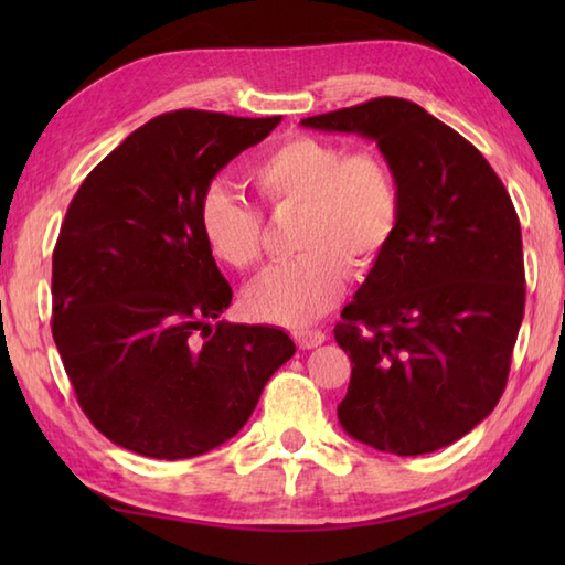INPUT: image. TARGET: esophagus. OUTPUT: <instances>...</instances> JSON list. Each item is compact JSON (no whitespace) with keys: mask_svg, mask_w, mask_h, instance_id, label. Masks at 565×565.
Returning a JSON list of instances; mask_svg holds the SVG:
<instances>
[{"mask_svg":"<svg viewBox=\"0 0 565 565\" xmlns=\"http://www.w3.org/2000/svg\"><path fill=\"white\" fill-rule=\"evenodd\" d=\"M294 340L298 347H301V350H313V347L328 340V334L322 330H298V332H294Z\"/></svg>","mask_w":565,"mask_h":565,"instance_id":"obj_1","label":"esophagus"}]
</instances>
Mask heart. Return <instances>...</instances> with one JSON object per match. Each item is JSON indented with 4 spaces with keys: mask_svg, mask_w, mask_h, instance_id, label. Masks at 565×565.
Here are the masks:
<instances>
[{
    "mask_svg": "<svg viewBox=\"0 0 565 565\" xmlns=\"http://www.w3.org/2000/svg\"><path fill=\"white\" fill-rule=\"evenodd\" d=\"M271 213L296 211V259L249 286L245 308L279 326H306L342 296L347 269L366 276L386 255L403 215L401 182L386 154L352 150L328 138L291 134L247 172ZM199 231L211 255L231 269H255L264 255L262 215L223 184L201 194Z\"/></svg>",
    "mask_w": 565,
    "mask_h": 565,
    "instance_id": "obj_1",
    "label": "heart"
}]
</instances>
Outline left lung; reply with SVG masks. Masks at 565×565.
<instances>
[{
    "instance_id": "obj_1",
    "label": "left lung",
    "mask_w": 565,
    "mask_h": 565,
    "mask_svg": "<svg viewBox=\"0 0 565 565\" xmlns=\"http://www.w3.org/2000/svg\"><path fill=\"white\" fill-rule=\"evenodd\" d=\"M301 124L376 140L403 194L398 233L334 326L354 364L340 425L398 456L449 447L493 413L522 326V231L508 189L415 102L379 97Z\"/></svg>"
}]
</instances>
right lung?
I'll use <instances>...</instances> for the list:
<instances>
[{
  "label": "right lung",
  "mask_w": 565,
  "mask_h": 565,
  "mask_svg": "<svg viewBox=\"0 0 565 565\" xmlns=\"http://www.w3.org/2000/svg\"><path fill=\"white\" fill-rule=\"evenodd\" d=\"M279 121L154 116L70 201L53 249V340L84 415L118 447L167 461L221 447L296 352L279 328L213 326L233 289L196 221L211 179Z\"/></svg>",
  "instance_id": "obj_1"
}]
</instances>
